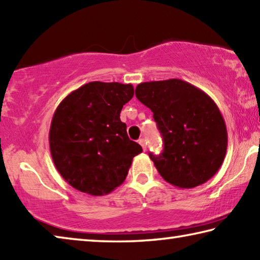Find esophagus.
Instances as JSON below:
<instances>
[{"instance_id":"34e87169","label":"esophagus","mask_w":260,"mask_h":260,"mask_svg":"<svg viewBox=\"0 0 260 260\" xmlns=\"http://www.w3.org/2000/svg\"><path fill=\"white\" fill-rule=\"evenodd\" d=\"M139 143H140V146L142 147L143 150L146 151V150H147V144H146V140H144V139H140V140H139Z\"/></svg>"}]
</instances>
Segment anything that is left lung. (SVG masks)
I'll use <instances>...</instances> for the list:
<instances>
[{
    "mask_svg": "<svg viewBox=\"0 0 260 260\" xmlns=\"http://www.w3.org/2000/svg\"><path fill=\"white\" fill-rule=\"evenodd\" d=\"M135 95L151 110L162 136V152L149 153L162 179L193 188L212 178L227 151L226 124L214 101L180 79L142 82Z\"/></svg>",
    "mask_w": 260,
    "mask_h": 260,
    "instance_id": "obj_1",
    "label": "left lung"
}]
</instances>
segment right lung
Masks as SVG:
<instances>
[{"instance_id": "obj_1", "label": "right lung", "mask_w": 260, "mask_h": 260, "mask_svg": "<svg viewBox=\"0 0 260 260\" xmlns=\"http://www.w3.org/2000/svg\"><path fill=\"white\" fill-rule=\"evenodd\" d=\"M133 95L131 83L93 81L57 107L49 131L50 152L70 186L102 196L125 181L132 160L142 152L120 120L121 109Z\"/></svg>"}]
</instances>
